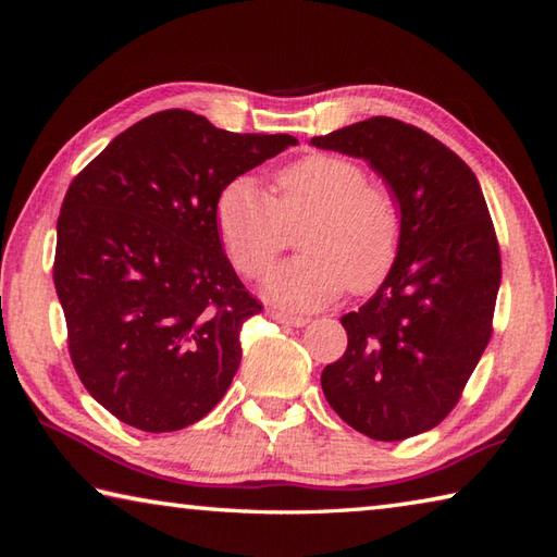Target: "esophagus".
Wrapping results in <instances>:
<instances>
[{
    "label": "esophagus",
    "instance_id": "esophagus-1",
    "mask_svg": "<svg viewBox=\"0 0 557 557\" xmlns=\"http://www.w3.org/2000/svg\"><path fill=\"white\" fill-rule=\"evenodd\" d=\"M270 318H272V321L285 323V325H294V327H304L306 323H309V318H306V315L289 313V311H277V309L270 311Z\"/></svg>",
    "mask_w": 557,
    "mask_h": 557
}]
</instances>
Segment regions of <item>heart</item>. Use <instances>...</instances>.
Segmentation results:
<instances>
[{"label": "heart", "mask_w": 557, "mask_h": 557, "mask_svg": "<svg viewBox=\"0 0 557 557\" xmlns=\"http://www.w3.org/2000/svg\"><path fill=\"white\" fill-rule=\"evenodd\" d=\"M220 239L234 268L258 277L301 227L304 253L277 265L265 280L272 299L313 309L349 285L363 294L389 275L405 236L397 194L369 180L357 160L313 152L275 174L268 194L251 176L222 188L215 203Z\"/></svg>", "instance_id": "obj_1"}]
</instances>
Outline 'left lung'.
Returning a JSON list of instances; mask_svg holds the SVG:
<instances>
[{"label":"left lung","mask_w":557,"mask_h":557,"mask_svg":"<svg viewBox=\"0 0 557 557\" xmlns=\"http://www.w3.org/2000/svg\"><path fill=\"white\" fill-rule=\"evenodd\" d=\"M311 144L369 160L399 198V256L373 299L342 315L347 349L321 385L351 429L405 441L455 409L493 335L500 246L486 198L465 160L389 116Z\"/></svg>","instance_id":"1"}]
</instances>
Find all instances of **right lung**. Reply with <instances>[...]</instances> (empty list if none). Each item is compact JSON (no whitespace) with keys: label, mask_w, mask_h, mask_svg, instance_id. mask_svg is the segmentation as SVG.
<instances>
[{"label":"right lung","mask_w":557,"mask_h":557,"mask_svg":"<svg viewBox=\"0 0 557 557\" xmlns=\"http://www.w3.org/2000/svg\"><path fill=\"white\" fill-rule=\"evenodd\" d=\"M297 138L232 134L188 110L128 126L69 184L54 287L71 363L112 417L146 433L200 421L263 311L222 251L215 203Z\"/></svg>","instance_id":"right-lung-1"}]
</instances>
